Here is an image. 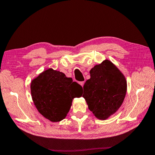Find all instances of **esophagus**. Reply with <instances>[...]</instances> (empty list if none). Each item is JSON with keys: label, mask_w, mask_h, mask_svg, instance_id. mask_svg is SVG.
<instances>
[{"label": "esophagus", "mask_w": 155, "mask_h": 155, "mask_svg": "<svg viewBox=\"0 0 155 155\" xmlns=\"http://www.w3.org/2000/svg\"><path fill=\"white\" fill-rule=\"evenodd\" d=\"M84 83H85V82H84V81H82V82H79V84H80L81 86H82V87H83Z\"/></svg>", "instance_id": "obj_1"}]
</instances>
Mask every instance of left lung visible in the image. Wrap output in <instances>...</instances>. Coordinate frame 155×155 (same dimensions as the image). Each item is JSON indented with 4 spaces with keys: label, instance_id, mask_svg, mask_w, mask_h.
Segmentation results:
<instances>
[{
    "label": "left lung",
    "instance_id": "1",
    "mask_svg": "<svg viewBox=\"0 0 155 155\" xmlns=\"http://www.w3.org/2000/svg\"><path fill=\"white\" fill-rule=\"evenodd\" d=\"M83 86V97L96 117L107 120L121 107L127 90L124 75L109 60L96 65Z\"/></svg>",
    "mask_w": 155,
    "mask_h": 155
}]
</instances>
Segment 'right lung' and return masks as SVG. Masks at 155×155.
Returning a JSON list of instances; mask_svg holds the SVG:
<instances>
[{
  "label": "right lung",
  "instance_id": "right-lung-1",
  "mask_svg": "<svg viewBox=\"0 0 155 155\" xmlns=\"http://www.w3.org/2000/svg\"><path fill=\"white\" fill-rule=\"evenodd\" d=\"M82 87L65 74L48 68L31 81V94L38 111L52 122L64 120Z\"/></svg>",
  "mask_w": 155,
  "mask_h": 155
}]
</instances>
